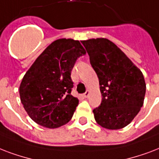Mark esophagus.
<instances>
[{
    "label": "esophagus",
    "instance_id": "obj_1",
    "mask_svg": "<svg viewBox=\"0 0 159 159\" xmlns=\"http://www.w3.org/2000/svg\"><path fill=\"white\" fill-rule=\"evenodd\" d=\"M89 95V90H87L85 93H84V96L85 97V98H88Z\"/></svg>",
    "mask_w": 159,
    "mask_h": 159
}]
</instances>
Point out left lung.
Returning <instances> with one entry per match:
<instances>
[{
    "label": "left lung",
    "instance_id": "8db88e82",
    "mask_svg": "<svg viewBox=\"0 0 159 159\" xmlns=\"http://www.w3.org/2000/svg\"><path fill=\"white\" fill-rule=\"evenodd\" d=\"M81 43L100 85L102 101L93 110L94 119L108 129L127 126L143 104L146 84L142 72L108 39H90Z\"/></svg>",
    "mask_w": 159,
    "mask_h": 159
}]
</instances>
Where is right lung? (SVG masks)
I'll return each instance as SVG.
<instances>
[{
  "label": "right lung",
  "mask_w": 159,
  "mask_h": 159,
  "mask_svg": "<svg viewBox=\"0 0 159 159\" xmlns=\"http://www.w3.org/2000/svg\"><path fill=\"white\" fill-rule=\"evenodd\" d=\"M85 53L79 40H55L25 73L20 96L24 109L36 124L55 129L70 120L79 104V99L71 95V70L77 59Z\"/></svg>",
  "instance_id": "add662e5"
}]
</instances>
